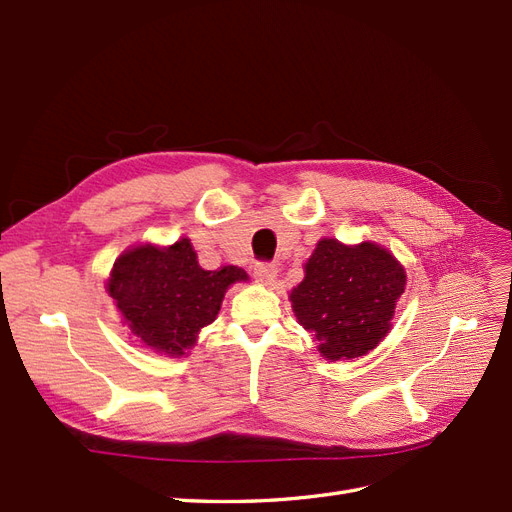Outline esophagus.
I'll use <instances>...</instances> for the list:
<instances>
[{
  "label": "esophagus",
  "instance_id": "1",
  "mask_svg": "<svg viewBox=\"0 0 512 512\" xmlns=\"http://www.w3.org/2000/svg\"><path fill=\"white\" fill-rule=\"evenodd\" d=\"M254 277L262 284H273L277 277V265H273V262H258L254 267Z\"/></svg>",
  "mask_w": 512,
  "mask_h": 512
}]
</instances>
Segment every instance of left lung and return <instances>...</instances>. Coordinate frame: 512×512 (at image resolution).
<instances>
[{"instance_id":"left-lung-1","label":"left lung","mask_w":512,"mask_h":512,"mask_svg":"<svg viewBox=\"0 0 512 512\" xmlns=\"http://www.w3.org/2000/svg\"><path fill=\"white\" fill-rule=\"evenodd\" d=\"M404 290L406 271L389 250L371 241L344 245L320 239L290 303L324 359L344 361L382 342Z\"/></svg>"}]
</instances>
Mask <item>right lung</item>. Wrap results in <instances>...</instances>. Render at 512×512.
Segmentation results:
<instances>
[{
    "instance_id": "add662e5",
    "label": "right lung",
    "mask_w": 512,
    "mask_h": 512,
    "mask_svg": "<svg viewBox=\"0 0 512 512\" xmlns=\"http://www.w3.org/2000/svg\"><path fill=\"white\" fill-rule=\"evenodd\" d=\"M235 282H247L243 269L228 265L205 271L190 239H179L168 247L145 243L123 252L106 290L138 342L181 356L218 316L224 292Z\"/></svg>"
}]
</instances>
